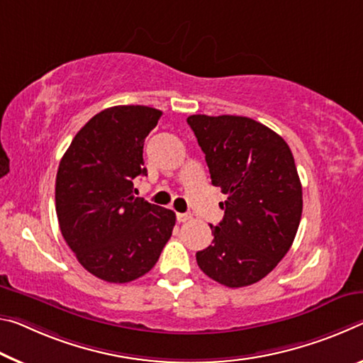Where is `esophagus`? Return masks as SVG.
I'll list each match as a JSON object with an SVG mask.
<instances>
[{
	"label": "esophagus",
	"mask_w": 363,
	"mask_h": 363,
	"mask_svg": "<svg viewBox=\"0 0 363 363\" xmlns=\"http://www.w3.org/2000/svg\"><path fill=\"white\" fill-rule=\"evenodd\" d=\"M177 221H179V223H186V221H189V220H191V215H189V213H177Z\"/></svg>",
	"instance_id": "obj_1"
}]
</instances>
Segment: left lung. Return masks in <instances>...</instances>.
Returning a JSON list of instances; mask_svg holds the SVG:
<instances>
[{
  "instance_id": "obj_1",
  "label": "left lung",
  "mask_w": 363,
  "mask_h": 363,
  "mask_svg": "<svg viewBox=\"0 0 363 363\" xmlns=\"http://www.w3.org/2000/svg\"><path fill=\"white\" fill-rule=\"evenodd\" d=\"M211 184L228 199L211 226L213 242L197 252L202 272L228 287L263 279L289 252L302 216V186L284 139L245 116L187 118Z\"/></svg>"
}]
</instances>
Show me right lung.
Returning <instances> with one entry per match:
<instances>
[{
	"mask_svg": "<svg viewBox=\"0 0 363 363\" xmlns=\"http://www.w3.org/2000/svg\"><path fill=\"white\" fill-rule=\"evenodd\" d=\"M140 105L106 108L74 137L56 174V215L79 263L108 283L150 272L168 242L176 215L134 195L147 176L143 142L161 118Z\"/></svg>",
	"mask_w": 363,
	"mask_h": 363,
	"instance_id": "add662e5",
	"label": "right lung"
}]
</instances>
